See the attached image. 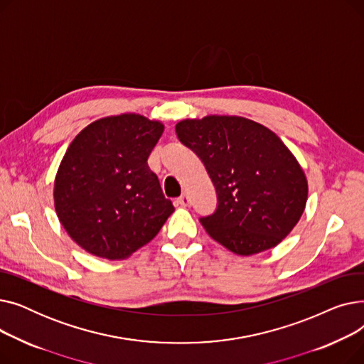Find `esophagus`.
Wrapping results in <instances>:
<instances>
[{
    "label": "esophagus",
    "mask_w": 364,
    "mask_h": 364,
    "mask_svg": "<svg viewBox=\"0 0 364 364\" xmlns=\"http://www.w3.org/2000/svg\"><path fill=\"white\" fill-rule=\"evenodd\" d=\"M177 203L181 205V206H190V203H192V200H190L188 195H181L178 199H177Z\"/></svg>",
    "instance_id": "esophagus-1"
}]
</instances>
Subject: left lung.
<instances>
[{
  "label": "left lung",
  "instance_id": "1",
  "mask_svg": "<svg viewBox=\"0 0 364 364\" xmlns=\"http://www.w3.org/2000/svg\"><path fill=\"white\" fill-rule=\"evenodd\" d=\"M178 140L203 162L218 206L200 224L237 255L279 245L299 221L309 184L292 151L267 127L242 117L209 114L176 125Z\"/></svg>",
  "mask_w": 364,
  "mask_h": 364
}]
</instances>
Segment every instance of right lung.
Here are the masks:
<instances>
[{
  "label": "right lung",
  "instance_id": "add662e5",
  "mask_svg": "<svg viewBox=\"0 0 364 364\" xmlns=\"http://www.w3.org/2000/svg\"><path fill=\"white\" fill-rule=\"evenodd\" d=\"M164 124L137 113L94 121L69 144L54 180V208L87 252L124 259L174 213L147 158Z\"/></svg>",
  "mask_w": 364,
  "mask_h": 364
}]
</instances>
